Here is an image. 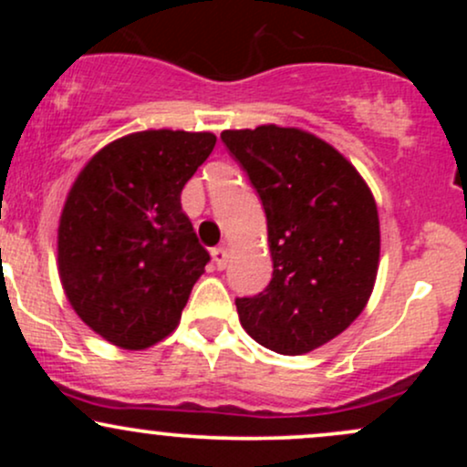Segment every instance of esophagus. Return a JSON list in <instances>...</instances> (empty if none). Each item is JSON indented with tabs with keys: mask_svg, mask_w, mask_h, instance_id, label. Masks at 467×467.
<instances>
[{
	"mask_svg": "<svg viewBox=\"0 0 467 467\" xmlns=\"http://www.w3.org/2000/svg\"><path fill=\"white\" fill-rule=\"evenodd\" d=\"M211 254H213V261H215L217 270H223V267H226V261H228L226 248H215L211 252Z\"/></svg>",
	"mask_w": 467,
	"mask_h": 467,
	"instance_id": "esophagus-1",
	"label": "esophagus"
}]
</instances>
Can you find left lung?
Wrapping results in <instances>:
<instances>
[{
  "label": "left lung",
  "mask_w": 467,
  "mask_h": 467,
  "mask_svg": "<svg viewBox=\"0 0 467 467\" xmlns=\"http://www.w3.org/2000/svg\"><path fill=\"white\" fill-rule=\"evenodd\" d=\"M222 140L267 217L272 281L237 298L241 327L265 349L301 356L360 316L379 261L378 206L349 160L312 133L261 125Z\"/></svg>",
  "instance_id": "left-lung-1"
}]
</instances>
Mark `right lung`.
I'll return each instance as SVG.
<instances>
[{"label": "right lung", "instance_id": "right-lung-1", "mask_svg": "<svg viewBox=\"0 0 467 467\" xmlns=\"http://www.w3.org/2000/svg\"><path fill=\"white\" fill-rule=\"evenodd\" d=\"M213 133L138 131L83 166L58 222V275L74 312L122 349H147L180 323L211 256L182 211V189Z\"/></svg>", "mask_w": 467, "mask_h": 467}]
</instances>
